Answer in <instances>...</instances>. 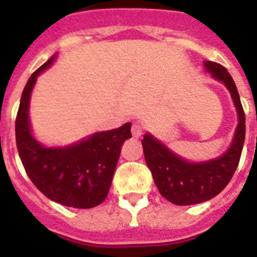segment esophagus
<instances>
[{
  "label": "esophagus",
  "instance_id": "esophagus-1",
  "mask_svg": "<svg viewBox=\"0 0 257 257\" xmlns=\"http://www.w3.org/2000/svg\"><path fill=\"white\" fill-rule=\"evenodd\" d=\"M131 132H132V136H134V138H140V136H142V132H143V125L140 122H132Z\"/></svg>",
  "mask_w": 257,
  "mask_h": 257
}]
</instances>
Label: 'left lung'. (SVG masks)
Masks as SVG:
<instances>
[{"label":"left lung","instance_id":"obj_1","mask_svg":"<svg viewBox=\"0 0 257 257\" xmlns=\"http://www.w3.org/2000/svg\"><path fill=\"white\" fill-rule=\"evenodd\" d=\"M205 67L228 88L237 107L239 122L226 154L212 161L191 164L173 154L151 135H145L142 140L146 164L150 168L157 187L164 198L175 205L199 204L220 193L237 169L245 142V112L231 75L215 62H205Z\"/></svg>","mask_w":257,"mask_h":257}]
</instances>
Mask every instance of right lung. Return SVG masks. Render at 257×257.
<instances>
[{
	"instance_id": "right-lung-1",
	"label": "right lung",
	"mask_w": 257,
	"mask_h": 257,
	"mask_svg": "<svg viewBox=\"0 0 257 257\" xmlns=\"http://www.w3.org/2000/svg\"><path fill=\"white\" fill-rule=\"evenodd\" d=\"M53 59L31 74L23 89L15 122L16 146L26 173L45 197L66 206L88 209L106 199L121 147L132 136L131 122L92 135L70 147H42L30 134L29 101L38 74Z\"/></svg>"
}]
</instances>
